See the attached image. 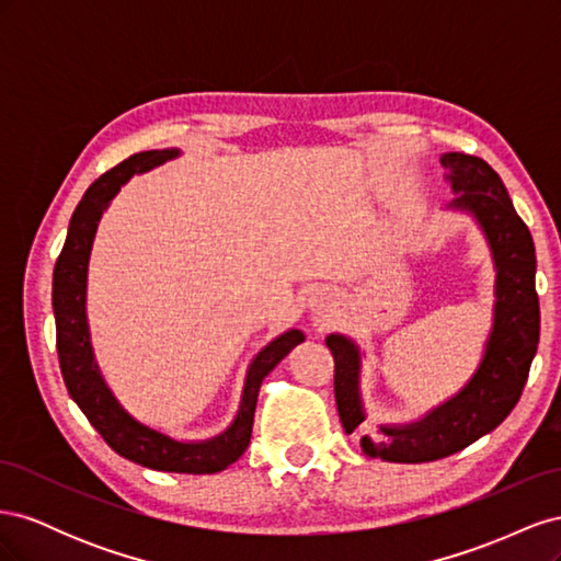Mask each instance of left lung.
Masks as SVG:
<instances>
[{
    "mask_svg": "<svg viewBox=\"0 0 561 561\" xmlns=\"http://www.w3.org/2000/svg\"><path fill=\"white\" fill-rule=\"evenodd\" d=\"M447 182L456 198L451 210L478 219L496 268L494 325L480 367L458 393L423 419L404 426H381L363 435L367 456L390 463H426L472 445L513 412L540 336L536 295V248L499 173L486 161L449 151L443 154ZM334 358V398L344 431L358 433L365 421L360 398V348L344 334L325 339Z\"/></svg>",
    "mask_w": 561,
    "mask_h": 561,
    "instance_id": "8db88e82",
    "label": "left lung"
}]
</instances>
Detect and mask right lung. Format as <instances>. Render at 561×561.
<instances>
[{"label":"right lung","mask_w":561,"mask_h":561,"mask_svg":"<svg viewBox=\"0 0 561 561\" xmlns=\"http://www.w3.org/2000/svg\"><path fill=\"white\" fill-rule=\"evenodd\" d=\"M175 157H180V149H151L133 154L100 175L79 201L54 268L56 348L67 393L118 456L151 470L213 474L239 461L248 449L260 386L268 371L304 342V334L299 330H287L257 353V358L248 367L239 414L225 433L203 443H180L171 435L145 426L118 404L98 369L87 320L89 260L98 222L107 210V203L133 175L147 173Z\"/></svg>","instance_id":"right-lung-1"}]
</instances>
